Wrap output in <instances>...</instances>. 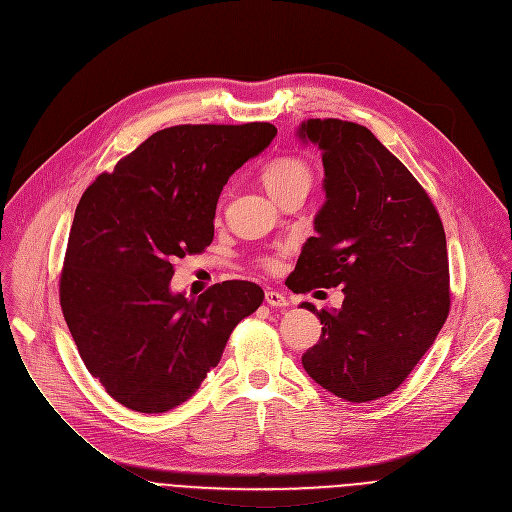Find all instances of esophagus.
<instances>
[{"instance_id":"esophagus-1","label":"esophagus","mask_w":512,"mask_h":512,"mask_svg":"<svg viewBox=\"0 0 512 512\" xmlns=\"http://www.w3.org/2000/svg\"><path fill=\"white\" fill-rule=\"evenodd\" d=\"M265 301H267V305L280 307V309H284V307L290 305L288 299L284 297V294H282V292H276V290H267V292H265Z\"/></svg>"}]
</instances>
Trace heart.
<instances>
[{"label": "heart", "mask_w": 512, "mask_h": 512, "mask_svg": "<svg viewBox=\"0 0 512 512\" xmlns=\"http://www.w3.org/2000/svg\"><path fill=\"white\" fill-rule=\"evenodd\" d=\"M261 180L267 188V193L280 203L284 197H288L294 191H309V186L313 182V172L305 159L297 155H282L267 161L261 170ZM261 265L265 270L278 272L282 267L280 255L263 257Z\"/></svg>", "instance_id": "1"}]
</instances>
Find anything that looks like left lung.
<instances>
[{
	"mask_svg": "<svg viewBox=\"0 0 512 512\" xmlns=\"http://www.w3.org/2000/svg\"><path fill=\"white\" fill-rule=\"evenodd\" d=\"M324 161L315 215L292 290L342 286L303 367L328 392L367 402L394 392L434 344L450 309L446 234L423 186L373 132L336 118L297 130Z\"/></svg>",
	"mask_w": 512,
	"mask_h": 512,
	"instance_id": "1",
	"label": "left lung"
}]
</instances>
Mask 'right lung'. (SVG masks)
Listing matches in <instances>:
<instances>
[{"label": "right lung", "instance_id": "obj_1", "mask_svg": "<svg viewBox=\"0 0 512 512\" xmlns=\"http://www.w3.org/2000/svg\"><path fill=\"white\" fill-rule=\"evenodd\" d=\"M270 122L164 128L87 188L74 213L60 303L80 359L126 409L166 413L220 363L263 290L228 280L172 292L174 261L213 240L228 178L276 137Z\"/></svg>", "mask_w": 512, "mask_h": 512}]
</instances>
